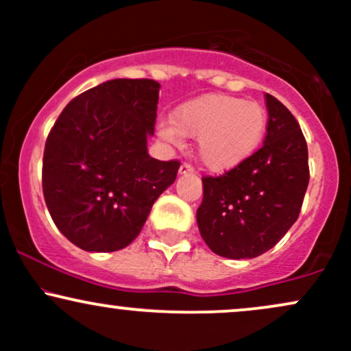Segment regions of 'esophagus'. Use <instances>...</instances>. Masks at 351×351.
<instances>
[{"instance_id":"1","label":"esophagus","mask_w":351,"mask_h":351,"mask_svg":"<svg viewBox=\"0 0 351 351\" xmlns=\"http://www.w3.org/2000/svg\"><path fill=\"white\" fill-rule=\"evenodd\" d=\"M193 171H195V168H193L189 163H183L180 167V175H186V173H193Z\"/></svg>"}]
</instances>
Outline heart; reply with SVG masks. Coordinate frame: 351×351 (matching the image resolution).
I'll use <instances>...</instances> for the list:
<instances>
[{"mask_svg":"<svg viewBox=\"0 0 351 351\" xmlns=\"http://www.w3.org/2000/svg\"><path fill=\"white\" fill-rule=\"evenodd\" d=\"M267 123V110L259 102L206 95L176 108L171 122L160 123L158 136L171 145L180 135L198 138L201 163L213 171H228L259 150Z\"/></svg>","mask_w":351,"mask_h":351,"instance_id":"heart-1","label":"heart"}]
</instances>
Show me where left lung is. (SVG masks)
<instances>
[{
    "label": "left lung",
    "mask_w": 351,
    "mask_h": 351,
    "mask_svg": "<svg viewBox=\"0 0 351 351\" xmlns=\"http://www.w3.org/2000/svg\"><path fill=\"white\" fill-rule=\"evenodd\" d=\"M265 107L263 147L224 175L203 176L196 211L201 237L228 259H252L272 249L299 217L308 186V150L299 122L271 94Z\"/></svg>",
    "instance_id": "8db88e82"
}]
</instances>
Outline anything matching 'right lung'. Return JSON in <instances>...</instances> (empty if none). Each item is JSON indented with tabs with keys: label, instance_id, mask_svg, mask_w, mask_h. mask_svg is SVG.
I'll use <instances>...</instances> for the list:
<instances>
[{
	"label": "right lung",
	"instance_id": "1",
	"mask_svg": "<svg viewBox=\"0 0 351 351\" xmlns=\"http://www.w3.org/2000/svg\"><path fill=\"white\" fill-rule=\"evenodd\" d=\"M158 92L152 79L107 80L72 99L47 135L46 206L59 231L84 251L127 247L176 178L178 160L160 162L147 150Z\"/></svg>",
	"mask_w": 351,
	"mask_h": 351
}]
</instances>
